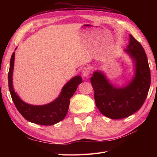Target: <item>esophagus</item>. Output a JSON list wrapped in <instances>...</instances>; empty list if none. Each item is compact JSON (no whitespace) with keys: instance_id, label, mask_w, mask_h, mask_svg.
<instances>
[{"instance_id":"obj_1","label":"esophagus","mask_w":157,"mask_h":157,"mask_svg":"<svg viewBox=\"0 0 157 157\" xmlns=\"http://www.w3.org/2000/svg\"><path fill=\"white\" fill-rule=\"evenodd\" d=\"M90 68L89 67H84V69H82V74L84 77H88L89 76V74L90 73Z\"/></svg>"}]
</instances>
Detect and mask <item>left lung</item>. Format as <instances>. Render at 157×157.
I'll use <instances>...</instances> for the list:
<instances>
[{"label":"left lung","instance_id":"1","mask_svg":"<svg viewBox=\"0 0 157 157\" xmlns=\"http://www.w3.org/2000/svg\"><path fill=\"white\" fill-rule=\"evenodd\" d=\"M124 51L134 66V74L125 86H115L101 71H94L90 78L96 107L104 116L112 119H121L138 111L150 88V69L141 44L130 35L129 44Z\"/></svg>","mask_w":157,"mask_h":157}]
</instances>
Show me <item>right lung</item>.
<instances>
[{"label": "right lung", "mask_w": 157, "mask_h": 157, "mask_svg": "<svg viewBox=\"0 0 157 157\" xmlns=\"http://www.w3.org/2000/svg\"><path fill=\"white\" fill-rule=\"evenodd\" d=\"M14 59L15 52H13L10 59L8 72V87L17 111L27 121L40 125L51 126L63 120L68 111L70 98L77 90L78 85L82 82L81 77L79 75L75 76L69 80L61 89L58 97L53 101L42 105H31L21 100L13 88Z\"/></svg>", "instance_id": "1"}]
</instances>
